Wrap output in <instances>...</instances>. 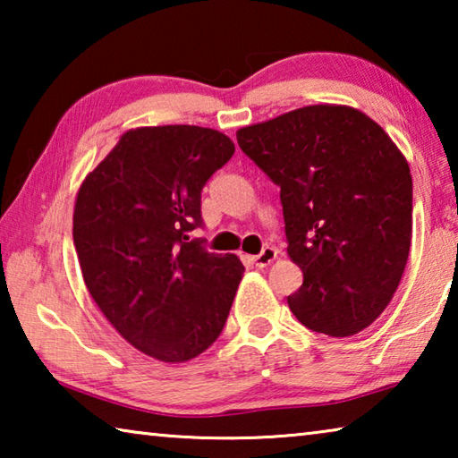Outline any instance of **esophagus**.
Here are the masks:
<instances>
[{
	"label": "esophagus",
	"mask_w": 458,
	"mask_h": 458,
	"mask_svg": "<svg viewBox=\"0 0 458 458\" xmlns=\"http://www.w3.org/2000/svg\"><path fill=\"white\" fill-rule=\"evenodd\" d=\"M276 259V250H275V248L273 246H265V248H262V252L260 254H257V257H252V262H254V265H257V267H268L270 265V262H273Z\"/></svg>",
	"instance_id": "obj_1"
}]
</instances>
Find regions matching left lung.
I'll return each instance as SVG.
<instances>
[{
  "instance_id": "left-lung-1",
  "label": "left lung",
  "mask_w": 458,
  "mask_h": 458,
  "mask_svg": "<svg viewBox=\"0 0 458 458\" xmlns=\"http://www.w3.org/2000/svg\"><path fill=\"white\" fill-rule=\"evenodd\" d=\"M278 188L286 252L303 284L286 297L317 333L369 327L396 293L412 238V175L386 131L358 108L311 105L236 131Z\"/></svg>"
}]
</instances>
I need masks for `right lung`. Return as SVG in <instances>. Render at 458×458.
<instances>
[{
	"label": "right lung",
	"instance_id": "1",
	"mask_svg": "<svg viewBox=\"0 0 458 458\" xmlns=\"http://www.w3.org/2000/svg\"><path fill=\"white\" fill-rule=\"evenodd\" d=\"M234 155L220 131L131 129L84 177L72 238L84 284L108 323L165 363L198 358L224 329L244 267L208 252L201 190Z\"/></svg>",
	"mask_w": 458,
	"mask_h": 458
}]
</instances>
